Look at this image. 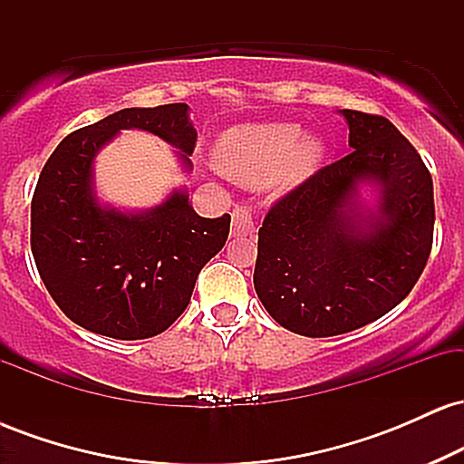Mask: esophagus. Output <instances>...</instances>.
Instances as JSON below:
<instances>
[{"instance_id":"34e87169","label":"esophagus","mask_w":464,"mask_h":464,"mask_svg":"<svg viewBox=\"0 0 464 464\" xmlns=\"http://www.w3.org/2000/svg\"><path fill=\"white\" fill-rule=\"evenodd\" d=\"M233 237L239 236H253L255 233V220L250 216V209L246 205H237L233 209V227H231Z\"/></svg>"}]
</instances>
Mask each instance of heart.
Returning <instances> with one entry per match:
<instances>
[{"label":"heart","instance_id":"1","mask_svg":"<svg viewBox=\"0 0 464 464\" xmlns=\"http://www.w3.org/2000/svg\"><path fill=\"white\" fill-rule=\"evenodd\" d=\"M327 143L314 132H303L292 121L244 124L222 132L214 146L216 168L242 185L268 183L296 188L321 168Z\"/></svg>","mask_w":464,"mask_h":464}]
</instances>
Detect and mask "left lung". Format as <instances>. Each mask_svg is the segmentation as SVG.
<instances>
[{
  "label": "left lung",
  "mask_w": 464,
  "mask_h": 464,
  "mask_svg": "<svg viewBox=\"0 0 464 464\" xmlns=\"http://www.w3.org/2000/svg\"><path fill=\"white\" fill-rule=\"evenodd\" d=\"M347 157L284 196L259 228L253 284L281 327L353 332L410 295L432 250V177L386 117L340 111ZM376 191L371 206L361 189Z\"/></svg>",
  "instance_id": "obj_1"
}]
</instances>
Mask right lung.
I'll return each mask as SVG.
<instances>
[{"label":"right lung","mask_w":464,"mask_h":464,"mask_svg":"<svg viewBox=\"0 0 464 464\" xmlns=\"http://www.w3.org/2000/svg\"><path fill=\"white\" fill-rule=\"evenodd\" d=\"M130 129L169 143L191 172L196 129L188 104L121 109L58 143L32 196L30 244L47 292L80 327L117 340L152 338L177 321L231 227L228 214H196L183 188L141 211L100 200L95 157Z\"/></svg>","instance_id":"obj_1"}]
</instances>
